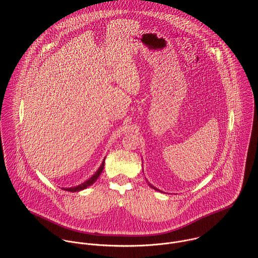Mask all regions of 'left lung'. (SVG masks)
Returning a JSON list of instances; mask_svg holds the SVG:
<instances>
[{"instance_id":"1","label":"left lung","mask_w":258,"mask_h":258,"mask_svg":"<svg viewBox=\"0 0 258 258\" xmlns=\"http://www.w3.org/2000/svg\"><path fill=\"white\" fill-rule=\"evenodd\" d=\"M147 182H148V180H147ZM148 184H149V186H150V187H151V188H153V189H154V190H156V191H159V192H162V191H161V190H159V189H158V188H156V187H154V186H153V185H152V184H151V183H149V182H148Z\"/></svg>"}]
</instances>
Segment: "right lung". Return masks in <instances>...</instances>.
<instances>
[{"label":"right lung","mask_w":258,"mask_h":258,"mask_svg":"<svg viewBox=\"0 0 258 258\" xmlns=\"http://www.w3.org/2000/svg\"><path fill=\"white\" fill-rule=\"evenodd\" d=\"M104 160H105V159H104ZM104 160H103V162L101 163V165H100V167L98 168V170H97V171L94 173V175H92L88 180H86L85 182H83L82 184H80V185H78V186L70 187V188H61V189H62V190H65V191H68V192H79V191L84 190V189H86L87 187L91 186V185L98 179L99 175L101 174V172H102V170H103V168H104Z\"/></svg>","instance_id":"add662e5"}]
</instances>
